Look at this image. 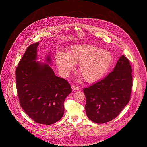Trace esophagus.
Listing matches in <instances>:
<instances>
[{"instance_id":"34e87169","label":"esophagus","mask_w":147,"mask_h":147,"mask_svg":"<svg viewBox=\"0 0 147 147\" xmlns=\"http://www.w3.org/2000/svg\"><path fill=\"white\" fill-rule=\"evenodd\" d=\"M72 89L74 90H77L79 89V87L76 85H72Z\"/></svg>"}]
</instances>
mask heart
<instances>
[{
  "label": "heart",
  "instance_id": "b5f03b06",
  "mask_svg": "<svg viewBox=\"0 0 147 147\" xmlns=\"http://www.w3.org/2000/svg\"><path fill=\"white\" fill-rule=\"evenodd\" d=\"M56 63L63 75L67 76L74 68V64H79V72L85 81L96 82L101 79L113 62L111 53L90 45H80L71 47L67 53H58Z\"/></svg>",
  "mask_w": 147,
  "mask_h": 147
}]
</instances>
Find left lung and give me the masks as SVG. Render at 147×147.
<instances>
[{
	"instance_id": "1",
	"label": "left lung",
	"mask_w": 147,
	"mask_h": 147,
	"mask_svg": "<svg viewBox=\"0 0 147 147\" xmlns=\"http://www.w3.org/2000/svg\"><path fill=\"white\" fill-rule=\"evenodd\" d=\"M132 89V67L123 55L112 72L101 80L83 89L87 117L97 123L112 121L129 101Z\"/></svg>"
}]
</instances>
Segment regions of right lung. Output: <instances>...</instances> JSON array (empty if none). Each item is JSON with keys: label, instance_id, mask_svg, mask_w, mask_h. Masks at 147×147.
I'll list each match as a JSON object with an SVG mask.
<instances>
[{"label": "right lung", "instance_id": "1", "mask_svg": "<svg viewBox=\"0 0 147 147\" xmlns=\"http://www.w3.org/2000/svg\"><path fill=\"white\" fill-rule=\"evenodd\" d=\"M38 45L29 46L17 66L16 89L26 114L36 122L49 125L63 117L64 102L72 88L66 80L55 76L49 65L34 61ZM47 61L50 62L49 57Z\"/></svg>", "mask_w": 147, "mask_h": 147}]
</instances>
